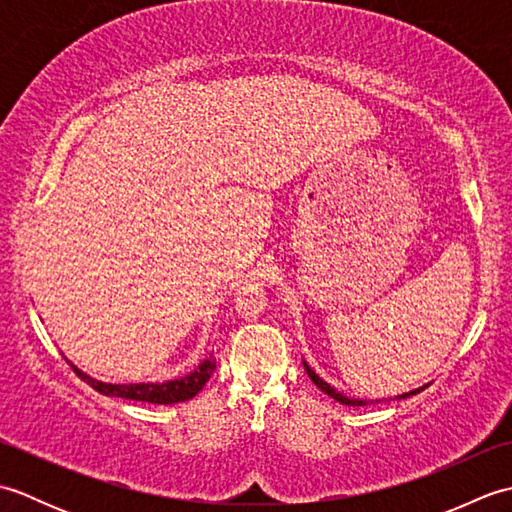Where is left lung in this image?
<instances>
[{
  "instance_id": "8db88e82",
  "label": "left lung",
  "mask_w": 512,
  "mask_h": 512,
  "mask_svg": "<svg viewBox=\"0 0 512 512\" xmlns=\"http://www.w3.org/2000/svg\"><path fill=\"white\" fill-rule=\"evenodd\" d=\"M303 367H306V372H308V376H310V380L314 385H317L321 391H325V394H328L330 398H334L336 402H341V405H350V407H363V405H367V400H358V398H350V396H345L343 391H339V389H334L330 383H325V380L314 372V369L303 361ZM427 387V385H422V387H418V389H413V391H407V394H400V396H396V400H402V398H409V396H416V394H420V391ZM376 402H380V400H376Z\"/></svg>"
}]
</instances>
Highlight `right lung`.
I'll return each instance as SVG.
<instances>
[{
	"label": "right lung",
	"instance_id": "obj_1",
	"mask_svg": "<svg viewBox=\"0 0 512 512\" xmlns=\"http://www.w3.org/2000/svg\"><path fill=\"white\" fill-rule=\"evenodd\" d=\"M68 361V358H65ZM70 363V361H68ZM70 367L79 374L81 380H85L92 389L99 391L103 396H116L125 400H143V402H154V405H173V402H184L191 400L195 394H200V389L206 385V380L211 378L215 369V358L213 354L193 369V372L184 374L180 378L165 380V383H103V380H96L90 374L81 372L79 367L70 363Z\"/></svg>",
	"mask_w": 512,
	"mask_h": 512
}]
</instances>
